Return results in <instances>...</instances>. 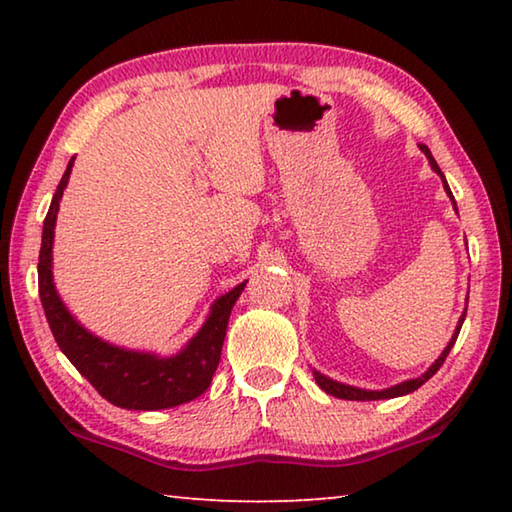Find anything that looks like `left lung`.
<instances>
[{
	"mask_svg": "<svg viewBox=\"0 0 512 512\" xmlns=\"http://www.w3.org/2000/svg\"><path fill=\"white\" fill-rule=\"evenodd\" d=\"M420 149L424 151V155H427V160H429V164H431V169L436 171L440 178H443V187H445V192H447V194H449V198H452V201H454V196H452V192H449V185H447V180H445V173L440 171L438 162L433 160L431 151H429L427 146H424V144H420ZM454 210H456V203H454ZM463 320H465V314L461 316V320H458L456 332H454V336H452V341L447 343V348L443 350V354H440V357L436 359V363H431V368H429L427 372H424V375H420V377L409 379V381H402V384H395V386H391V388H384V391H366V388H357V386L341 384V381L329 379V377H325V375H320L318 370H314L316 384H318L320 388H323L325 393L334 395V397H339V400H357V402H366V400H391V397L409 395V393H413V391H418V388L424 384V381H429V379H431L433 375H436V372L440 370V366H443L445 359H447V354H449V350L454 348V343H456V339H458V332H461Z\"/></svg>",
	"mask_w": 512,
	"mask_h": 512,
	"instance_id": "left-lung-1",
	"label": "left lung"
}]
</instances>
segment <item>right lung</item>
<instances>
[{
  "label": "right lung",
  "mask_w": 512,
  "mask_h": 512,
  "mask_svg": "<svg viewBox=\"0 0 512 512\" xmlns=\"http://www.w3.org/2000/svg\"><path fill=\"white\" fill-rule=\"evenodd\" d=\"M72 167L74 158L69 160L56 194L51 198L45 225H42V246L38 257V291L58 348L74 363V368L97 388L101 397H106L110 404L121 406V409L158 411L196 400L212 384V375L221 359L230 311L244 291L246 282L214 300L205 325L173 357L135 352L101 341L99 336L88 332L69 314L56 293L54 273H51L56 216Z\"/></svg>",
  "instance_id": "obj_1"
}]
</instances>
